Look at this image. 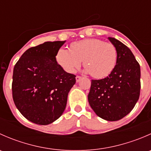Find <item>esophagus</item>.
Returning <instances> with one entry per match:
<instances>
[{"label": "esophagus", "instance_id": "34e87169", "mask_svg": "<svg viewBox=\"0 0 151 151\" xmlns=\"http://www.w3.org/2000/svg\"><path fill=\"white\" fill-rule=\"evenodd\" d=\"M80 80H81V77H80V76H77L76 77V81H77V83H79L80 81Z\"/></svg>", "mask_w": 151, "mask_h": 151}]
</instances>
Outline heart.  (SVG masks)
I'll return each mask as SVG.
<instances>
[{
	"label": "heart",
	"instance_id": "obj_1",
	"mask_svg": "<svg viewBox=\"0 0 151 151\" xmlns=\"http://www.w3.org/2000/svg\"><path fill=\"white\" fill-rule=\"evenodd\" d=\"M118 54L115 47L98 39H87L73 42L69 50L60 48L56 55L58 63L68 73H74L82 60L87 72L93 77H107L116 65Z\"/></svg>",
	"mask_w": 151,
	"mask_h": 151
}]
</instances>
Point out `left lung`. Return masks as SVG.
<instances>
[{"instance_id": "1", "label": "left lung", "mask_w": 151, "mask_h": 151, "mask_svg": "<svg viewBox=\"0 0 151 151\" xmlns=\"http://www.w3.org/2000/svg\"><path fill=\"white\" fill-rule=\"evenodd\" d=\"M108 39L117 50L116 65L106 78L91 80L88 99L99 117L116 121L127 115L139 99L140 66L129 47L115 38Z\"/></svg>"}]
</instances>
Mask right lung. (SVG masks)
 Wrapping results in <instances>:
<instances>
[{
    "mask_svg": "<svg viewBox=\"0 0 151 151\" xmlns=\"http://www.w3.org/2000/svg\"><path fill=\"white\" fill-rule=\"evenodd\" d=\"M65 41L47 42L27 50L14 67L12 97L26 119L47 125L58 119L76 76L67 73L56 60Z\"/></svg>",
    "mask_w": 151,
    "mask_h": 151,
    "instance_id": "add662e5",
    "label": "right lung"
}]
</instances>
